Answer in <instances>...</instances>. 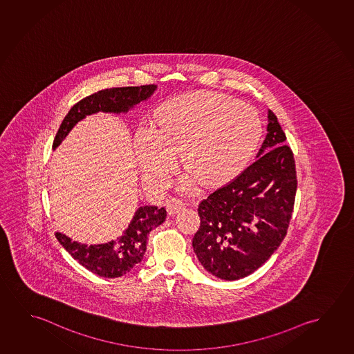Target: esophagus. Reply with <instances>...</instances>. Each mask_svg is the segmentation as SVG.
Instances as JSON below:
<instances>
[{
    "mask_svg": "<svg viewBox=\"0 0 354 354\" xmlns=\"http://www.w3.org/2000/svg\"><path fill=\"white\" fill-rule=\"evenodd\" d=\"M166 208H167L169 215H174V214L178 213L182 209L185 208V204L178 201V199L172 198V199H169V201L166 202Z\"/></svg>",
    "mask_w": 354,
    "mask_h": 354,
    "instance_id": "1",
    "label": "esophagus"
}]
</instances>
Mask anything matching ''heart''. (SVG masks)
<instances>
[{
  "label": "heart",
  "mask_w": 354,
  "mask_h": 354,
  "mask_svg": "<svg viewBox=\"0 0 354 354\" xmlns=\"http://www.w3.org/2000/svg\"><path fill=\"white\" fill-rule=\"evenodd\" d=\"M261 135V120L252 107L225 93L196 91L158 106L150 128L135 135L134 147L152 185L166 183L180 155V167L188 174L183 191L196 185L218 189L246 169Z\"/></svg>",
  "instance_id": "heart-1"
}]
</instances>
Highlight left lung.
<instances>
[{
  "label": "left lung",
  "instance_id": "1",
  "mask_svg": "<svg viewBox=\"0 0 354 354\" xmlns=\"http://www.w3.org/2000/svg\"><path fill=\"white\" fill-rule=\"evenodd\" d=\"M274 113L257 160L198 207L201 226L192 246L203 267L224 281L251 274L284 240L292 219L297 171Z\"/></svg>",
  "mask_w": 354,
  "mask_h": 354
}]
</instances>
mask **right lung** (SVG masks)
<instances>
[{"label":"right lung","mask_w":354,"mask_h":354,"mask_svg":"<svg viewBox=\"0 0 354 354\" xmlns=\"http://www.w3.org/2000/svg\"><path fill=\"white\" fill-rule=\"evenodd\" d=\"M158 88L156 84L139 87H115L98 91L77 102L62 120L53 142L55 150L80 120L93 113H127L141 101H146ZM166 209L153 205L140 207L134 214L128 229L115 241L101 245H84L71 241L62 232H57V241L86 270L104 278H118L127 274L140 263L147 245L150 231L166 219Z\"/></svg>","instance_id":"obj_1"}]
</instances>
